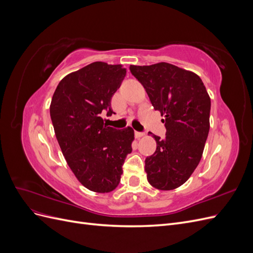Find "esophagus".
Instances as JSON below:
<instances>
[{
    "label": "esophagus",
    "mask_w": 253,
    "mask_h": 253,
    "mask_svg": "<svg viewBox=\"0 0 253 253\" xmlns=\"http://www.w3.org/2000/svg\"><path fill=\"white\" fill-rule=\"evenodd\" d=\"M142 136H143V133L135 131V137H136V138H140V137H142Z\"/></svg>",
    "instance_id": "34e87169"
}]
</instances>
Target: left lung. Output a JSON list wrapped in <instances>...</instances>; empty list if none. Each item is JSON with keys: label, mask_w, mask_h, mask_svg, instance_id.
<instances>
[{"label": "left lung", "mask_w": 253, "mask_h": 253, "mask_svg": "<svg viewBox=\"0 0 253 253\" xmlns=\"http://www.w3.org/2000/svg\"><path fill=\"white\" fill-rule=\"evenodd\" d=\"M129 71L166 117V137L154 135L156 151L144 160L148 181L158 190L178 188L201 162L210 128V97L196 74L169 63L131 65Z\"/></svg>", "instance_id": "1"}]
</instances>
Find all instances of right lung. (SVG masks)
<instances>
[{"instance_id": "1", "label": "right lung", "mask_w": 253, "mask_h": 253, "mask_svg": "<svg viewBox=\"0 0 253 253\" xmlns=\"http://www.w3.org/2000/svg\"><path fill=\"white\" fill-rule=\"evenodd\" d=\"M124 66L94 62L61 80L50 103V118L67 165L82 185L98 193L116 188L134 131L106 126L112 97L124 81ZM115 114V113H114Z\"/></svg>"}]
</instances>
